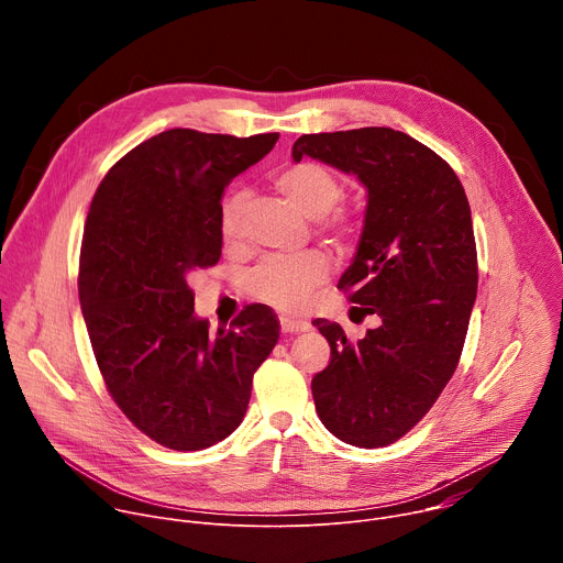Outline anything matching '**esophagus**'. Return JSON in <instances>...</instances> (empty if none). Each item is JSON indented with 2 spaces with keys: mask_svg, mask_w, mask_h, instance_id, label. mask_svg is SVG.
I'll return each mask as SVG.
<instances>
[{
  "mask_svg": "<svg viewBox=\"0 0 563 563\" xmlns=\"http://www.w3.org/2000/svg\"><path fill=\"white\" fill-rule=\"evenodd\" d=\"M309 325L305 323V320H294V318H287L283 316L280 318V332L283 334H300V332H307Z\"/></svg>",
  "mask_w": 563,
  "mask_h": 563,
  "instance_id": "34e87169",
  "label": "esophagus"
}]
</instances>
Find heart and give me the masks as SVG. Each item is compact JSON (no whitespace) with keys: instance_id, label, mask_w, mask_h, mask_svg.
Listing matches in <instances>:
<instances>
[{"instance_id":"heart-1","label":"heart","mask_w":563,"mask_h":563,"mask_svg":"<svg viewBox=\"0 0 563 563\" xmlns=\"http://www.w3.org/2000/svg\"><path fill=\"white\" fill-rule=\"evenodd\" d=\"M276 187L311 220H330V227H343V218H328L341 200V183L334 172L318 163H298L276 176ZM247 196L229 191L218 209V229L227 245H233L243 229ZM330 263L323 254L307 252L298 256H274L263 261L245 278V291L280 311H298L307 294L325 283Z\"/></svg>"}]
</instances>
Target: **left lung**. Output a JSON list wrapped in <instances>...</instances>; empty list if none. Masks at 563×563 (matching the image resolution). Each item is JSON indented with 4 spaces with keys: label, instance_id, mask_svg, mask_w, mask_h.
<instances>
[{
    "label": "left lung",
    "instance_id": "obj_1",
    "mask_svg": "<svg viewBox=\"0 0 563 563\" xmlns=\"http://www.w3.org/2000/svg\"><path fill=\"white\" fill-rule=\"evenodd\" d=\"M309 155L367 191L363 231L339 280L378 328L356 345L339 323L313 325L332 347L311 378L318 419L341 441L380 448L410 432L452 378L476 298L472 213L456 174L408 133L365 126L300 135Z\"/></svg>",
    "mask_w": 563,
    "mask_h": 563
}]
</instances>
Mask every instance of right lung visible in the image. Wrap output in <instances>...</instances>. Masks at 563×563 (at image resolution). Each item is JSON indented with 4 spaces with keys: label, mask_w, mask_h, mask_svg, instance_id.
<instances>
[{
    "label": "right lung",
    "mask_w": 563,
    "mask_h": 563,
    "mask_svg": "<svg viewBox=\"0 0 563 563\" xmlns=\"http://www.w3.org/2000/svg\"><path fill=\"white\" fill-rule=\"evenodd\" d=\"M276 140L169 129L129 151L93 196L79 256L93 354L120 410L172 450L209 448L243 423L254 372L278 341L265 305L209 332L187 283L220 258L227 185Z\"/></svg>",
    "instance_id": "obj_1"
}]
</instances>
